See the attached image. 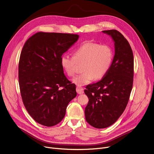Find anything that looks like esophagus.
I'll return each instance as SVG.
<instances>
[{"instance_id": "1", "label": "esophagus", "mask_w": 154, "mask_h": 154, "mask_svg": "<svg viewBox=\"0 0 154 154\" xmlns=\"http://www.w3.org/2000/svg\"><path fill=\"white\" fill-rule=\"evenodd\" d=\"M76 91H77V93L79 94H82L83 93V88L80 86H77L76 88Z\"/></svg>"}]
</instances>
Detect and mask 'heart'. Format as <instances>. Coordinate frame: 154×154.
I'll return each instance as SVG.
<instances>
[{
	"label": "heart",
	"instance_id": "heart-1",
	"mask_svg": "<svg viewBox=\"0 0 154 154\" xmlns=\"http://www.w3.org/2000/svg\"><path fill=\"white\" fill-rule=\"evenodd\" d=\"M113 60V51L108 45L97 42H86L77 48L74 57L64 54L61 57V65L69 76L72 77L75 72L77 63H82V74L73 79L78 86L91 83L94 79L103 78L111 68Z\"/></svg>",
	"mask_w": 154,
	"mask_h": 154
}]
</instances>
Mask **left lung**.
<instances>
[{"label": "left lung", "mask_w": 154, "mask_h": 154, "mask_svg": "<svg viewBox=\"0 0 154 154\" xmlns=\"http://www.w3.org/2000/svg\"><path fill=\"white\" fill-rule=\"evenodd\" d=\"M114 42L115 55L111 68L99 82L87 85L89 99L85 109L86 121L97 128L114 124L124 112L132 89L134 55L127 40L118 30H103Z\"/></svg>", "instance_id": "8db88e82"}]
</instances>
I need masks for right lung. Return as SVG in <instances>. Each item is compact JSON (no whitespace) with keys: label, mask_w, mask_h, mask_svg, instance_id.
<instances>
[{"label":"right lung","mask_w":154,"mask_h":154,"mask_svg":"<svg viewBox=\"0 0 154 154\" xmlns=\"http://www.w3.org/2000/svg\"><path fill=\"white\" fill-rule=\"evenodd\" d=\"M79 38L75 34L38 32L22 50L21 97L29 114L41 125L52 127L61 122L68 103L77 96L75 85L64 75L60 59Z\"/></svg>","instance_id":"right-lung-1"}]
</instances>
